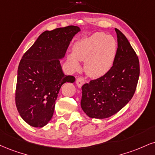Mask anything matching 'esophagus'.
I'll return each mask as SVG.
<instances>
[{
	"instance_id": "1",
	"label": "esophagus",
	"mask_w": 155,
	"mask_h": 155,
	"mask_svg": "<svg viewBox=\"0 0 155 155\" xmlns=\"http://www.w3.org/2000/svg\"><path fill=\"white\" fill-rule=\"evenodd\" d=\"M76 84H77L78 87H79L80 88V87H81V86L84 84V79L82 77L77 78V79H76Z\"/></svg>"
}]
</instances>
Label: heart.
Segmentation results:
<instances>
[{"mask_svg": "<svg viewBox=\"0 0 155 155\" xmlns=\"http://www.w3.org/2000/svg\"><path fill=\"white\" fill-rule=\"evenodd\" d=\"M117 53V42L111 35L96 32L74 45L68 61L74 70L79 69L78 61H85L84 70L92 78H100L109 71Z\"/></svg>", "mask_w": 155, "mask_h": 155, "instance_id": "b5f03b06", "label": "heart"}]
</instances>
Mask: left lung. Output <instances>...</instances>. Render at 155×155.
Segmentation results:
<instances>
[{
    "label": "left lung",
    "mask_w": 155,
    "mask_h": 155,
    "mask_svg": "<svg viewBox=\"0 0 155 155\" xmlns=\"http://www.w3.org/2000/svg\"><path fill=\"white\" fill-rule=\"evenodd\" d=\"M118 48L113 66L107 74L82 86L81 107L89 118L103 119L120 110L131 98L139 77V61L131 44L115 29Z\"/></svg>",
    "instance_id": "obj_1"
}]
</instances>
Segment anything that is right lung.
<instances>
[{"mask_svg": "<svg viewBox=\"0 0 155 155\" xmlns=\"http://www.w3.org/2000/svg\"><path fill=\"white\" fill-rule=\"evenodd\" d=\"M79 31V27L68 26L44 31L21 58L15 100L20 116L31 126L48 124L61 86L75 81L74 76L63 74L60 60Z\"/></svg>", "mask_w": 155, "mask_h": 155, "instance_id": "1", "label": "right lung"}]
</instances>
